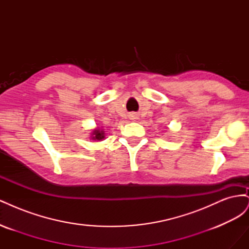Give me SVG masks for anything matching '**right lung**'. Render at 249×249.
<instances>
[{
    "label": "right lung",
    "mask_w": 249,
    "mask_h": 249,
    "mask_svg": "<svg viewBox=\"0 0 249 249\" xmlns=\"http://www.w3.org/2000/svg\"><path fill=\"white\" fill-rule=\"evenodd\" d=\"M91 138L93 140H103L105 138V132L101 129H95L91 133Z\"/></svg>",
    "instance_id": "obj_1"
}]
</instances>
